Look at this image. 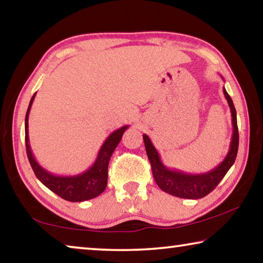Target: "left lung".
I'll return each mask as SVG.
<instances>
[{"label":"left lung","mask_w":263,"mask_h":263,"mask_svg":"<svg viewBox=\"0 0 263 263\" xmlns=\"http://www.w3.org/2000/svg\"><path fill=\"white\" fill-rule=\"evenodd\" d=\"M222 92H224L225 99L228 101L231 110L233 132L232 138H231L228 155H226L225 159L216 168L211 169V171L202 173V174H189V173H184L179 171V169H171L166 167L161 161L159 152L154 147L149 137L147 135L142 136L145 142L146 153H147L151 166H152L154 180L159 185V188L163 190L164 193L176 196V197L180 198H203L204 196L210 194L216 188L218 183L222 180V177L226 175V173L229 172V169L232 167V164L235 161V158H237L239 146L237 111H235L232 99H231V96L228 94L225 88H222Z\"/></svg>","instance_id":"1"}]
</instances>
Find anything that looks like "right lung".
I'll return each instance as SVG.
<instances>
[{
  "instance_id": "obj_1",
  "label": "right lung",
  "mask_w": 263,
  "mask_h": 263,
  "mask_svg": "<svg viewBox=\"0 0 263 263\" xmlns=\"http://www.w3.org/2000/svg\"><path fill=\"white\" fill-rule=\"evenodd\" d=\"M37 94V92H35ZM30 101L28 111L25 116V146L26 154H28L29 161L32 167L35 176L42 183L47 186L53 193L60 196L61 198L69 202H83L88 199L95 198L101 195L106 188L108 184V166L111 155L117 147V145L121 141L124 132L127 130L128 125L123 126L118 130L114 131L106 138L103 145L101 146L97 154L95 162L91 167H89L87 171L80 173L78 175L61 176L55 175L53 173L46 171L34 159L32 151L30 147L29 140V114L31 110V105L33 103L34 96Z\"/></svg>"
}]
</instances>
